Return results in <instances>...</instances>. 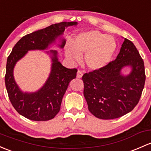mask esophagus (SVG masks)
<instances>
[{"mask_svg":"<svg viewBox=\"0 0 151 151\" xmlns=\"http://www.w3.org/2000/svg\"><path fill=\"white\" fill-rule=\"evenodd\" d=\"M82 75H83V74H82V71H80V70L77 71V78H81V77H82Z\"/></svg>","mask_w":151,"mask_h":151,"instance_id":"1","label":"esophagus"}]
</instances>
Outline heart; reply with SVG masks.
Returning a JSON list of instances; mask_svg holds the SVG:
<instances>
[{
	"label": "heart",
	"mask_w": 151,
	"mask_h": 151,
	"mask_svg": "<svg viewBox=\"0 0 151 151\" xmlns=\"http://www.w3.org/2000/svg\"><path fill=\"white\" fill-rule=\"evenodd\" d=\"M116 50L115 39L98 30L81 33L73 40V45H66V55L72 61H80L85 54V63L93 70L106 67L113 58Z\"/></svg>",
	"instance_id": "obj_1"
}]
</instances>
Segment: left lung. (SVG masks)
<instances>
[{
    "instance_id": "obj_1",
    "label": "left lung",
    "mask_w": 151,
    "mask_h": 151,
    "mask_svg": "<svg viewBox=\"0 0 151 151\" xmlns=\"http://www.w3.org/2000/svg\"><path fill=\"white\" fill-rule=\"evenodd\" d=\"M130 66L127 76L121 69ZM84 96L88 109L101 119L119 118L138 104L145 82L142 58L132 42L124 38L116 58L100 70L82 76Z\"/></svg>"
}]
</instances>
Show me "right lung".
<instances>
[{"mask_svg": "<svg viewBox=\"0 0 151 151\" xmlns=\"http://www.w3.org/2000/svg\"><path fill=\"white\" fill-rule=\"evenodd\" d=\"M77 24V22H61L27 35L17 42L8 57L5 76L6 88L12 106L25 118L33 121H47L54 118L59 112L63 95L69 82L77 76V70L64 67L58 61V52L50 50L51 71L45 83L37 91L24 93L14 80V68L16 63L28 50L47 49L55 42L57 37L62 35L65 28ZM60 41L61 44L58 46L63 48L66 40L61 39Z\"/></svg>", "mask_w": 151, "mask_h": 151, "instance_id": "obj_1", "label": "right lung"}]
</instances>
